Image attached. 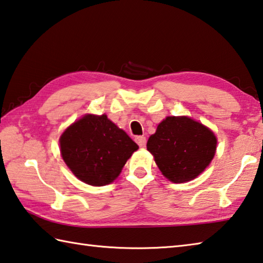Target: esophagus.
<instances>
[{"instance_id":"esophagus-1","label":"esophagus","mask_w":263,"mask_h":263,"mask_svg":"<svg viewBox=\"0 0 263 263\" xmlns=\"http://www.w3.org/2000/svg\"><path fill=\"white\" fill-rule=\"evenodd\" d=\"M136 142L138 145H139L140 147H145L146 146V138L144 136L141 137H137L136 138Z\"/></svg>"}]
</instances>
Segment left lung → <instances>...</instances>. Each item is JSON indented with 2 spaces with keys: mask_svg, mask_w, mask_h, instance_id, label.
<instances>
[{
  "mask_svg": "<svg viewBox=\"0 0 263 263\" xmlns=\"http://www.w3.org/2000/svg\"><path fill=\"white\" fill-rule=\"evenodd\" d=\"M217 139L203 124L186 116H169L147 141L162 175L173 183L197 178L211 163Z\"/></svg>",
  "mask_w": 263,
  "mask_h": 263,
  "instance_id": "left-lung-1",
  "label": "left lung"
}]
</instances>
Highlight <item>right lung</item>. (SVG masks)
<instances>
[{"label":"right lung","instance_id":"obj_1","mask_svg":"<svg viewBox=\"0 0 263 263\" xmlns=\"http://www.w3.org/2000/svg\"><path fill=\"white\" fill-rule=\"evenodd\" d=\"M61 154L73 175L84 183L103 186L121 174L138 145L107 115H85L60 138Z\"/></svg>","mask_w":263,"mask_h":263}]
</instances>
